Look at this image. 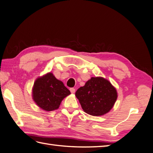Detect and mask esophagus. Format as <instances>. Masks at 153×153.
I'll return each instance as SVG.
<instances>
[{
  "instance_id": "obj_1",
  "label": "esophagus",
  "mask_w": 153,
  "mask_h": 153,
  "mask_svg": "<svg viewBox=\"0 0 153 153\" xmlns=\"http://www.w3.org/2000/svg\"><path fill=\"white\" fill-rule=\"evenodd\" d=\"M70 91H71V93H72V94H74V93L75 92V89H74V88H70Z\"/></svg>"
}]
</instances>
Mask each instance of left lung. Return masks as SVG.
Wrapping results in <instances>:
<instances>
[{"label":"left lung","mask_w":153,"mask_h":153,"mask_svg":"<svg viewBox=\"0 0 153 153\" xmlns=\"http://www.w3.org/2000/svg\"><path fill=\"white\" fill-rule=\"evenodd\" d=\"M75 96L82 110L93 116L108 113L117 98V90L108 80L101 76L92 77L76 90Z\"/></svg>","instance_id":"left-lung-1"}]
</instances>
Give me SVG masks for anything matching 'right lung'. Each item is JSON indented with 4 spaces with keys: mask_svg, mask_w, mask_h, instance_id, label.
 <instances>
[{
    "mask_svg": "<svg viewBox=\"0 0 153 153\" xmlns=\"http://www.w3.org/2000/svg\"><path fill=\"white\" fill-rule=\"evenodd\" d=\"M69 94V90L51 72L37 78L32 88L33 100L47 111L57 110L62 100Z\"/></svg>",
    "mask_w": 153,
    "mask_h": 153,
    "instance_id": "1",
    "label": "right lung"
}]
</instances>
